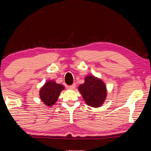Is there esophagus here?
<instances>
[{
	"mask_svg": "<svg viewBox=\"0 0 151 151\" xmlns=\"http://www.w3.org/2000/svg\"><path fill=\"white\" fill-rule=\"evenodd\" d=\"M76 87V84L75 83H73V85H71L69 86V88L70 89H72V90H73V89H75Z\"/></svg>",
	"mask_w": 151,
	"mask_h": 151,
	"instance_id": "obj_1",
	"label": "esophagus"
}]
</instances>
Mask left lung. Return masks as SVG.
I'll return each instance as SVG.
<instances>
[{
  "label": "left lung",
  "instance_id": "8db88e82",
  "mask_svg": "<svg viewBox=\"0 0 151 151\" xmlns=\"http://www.w3.org/2000/svg\"><path fill=\"white\" fill-rule=\"evenodd\" d=\"M78 91L86 103L92 107H99L103 104L106 96V86L101 79L88 75L83 84L79 85Z\"/></svg>",
  "mask_w": 151,
  "mask_h": 151
}]
</instances>
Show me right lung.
<instances>
[{"label": "right lung", "instance_id": "obj_1", "mask_svg": "<svg viewBox=\"0 0 151 151\" xmlns=\"http://www.w3.org/2000/svg\"><path fill=\"white\" fill-rule=\"evenodd\" d=\"M65 87L57 84L55 81H48L40 88V97L41 101L47 106L54 105L59 96L60 92Z\"/></svg>", "mask_w": 151, "mask_h": 151}]
</instances>
